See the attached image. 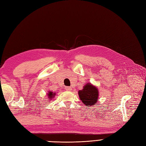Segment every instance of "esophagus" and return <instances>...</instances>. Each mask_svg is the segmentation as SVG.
I'll return each mask as SVG.
<instances>
[{
  "mask_svg": "<svg viewBox=\"0 0 146 146\" xmlns=\"http://www.w3.org/2000/svg\"><path fill=\"white\" fill-rule=\"evenodd\" d=\"M65 89H66V90H67V91H70V90H71V88L69 87V86H66V87H65Z\"/></svg>",
  "mask_w": 146,
  "mask_h": 146,
  "instance_id": "obj_1",
  "label": "esophagus"
}]
</instances>
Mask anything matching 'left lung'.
Listing matches in <instances>:
<instances>
[{
	"mask_svg": "<svg viewBox=\"0 0 146 146\" xmlns=\"http://www.w3.org/2000/svg\"><path fill=\"white\" fill-rule=\"evenodd\" d=\"M79 98L86 107L94 106L98 101L99 91L96 86L88 83L84 86L83 90L78 91Z\"/></svg>",
	"mask_w": 146,
	"mask_h": 146,
	"instance_id": "8db88e82",
	"label": "left lung"
}]
</instances>
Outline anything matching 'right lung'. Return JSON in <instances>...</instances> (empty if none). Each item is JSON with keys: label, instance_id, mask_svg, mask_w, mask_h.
<instances>
[{"label": "right lung", "instance_id": "obj_1", "mask_svg": "<svg viewBox=\"0 0 146 146\" xmlns=\"http://www.w3.org/2000/svg\"><path fill=\"white\" fill-rule=\"evenodd\" d=\"M47 95H48V98L49 100H52V99H53L55 97V93L53 92H50V91H48V92L47 93Z\"/></svg>", "mask_w": 146, "mask_h": 146}]
</instances>
